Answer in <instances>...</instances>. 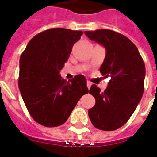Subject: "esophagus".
<instances>
[{"label": "esophagus", "mask_w": 157, "mask_h": 157, "mask_svg": "<svg viewBox=\"0 0 157 157\" xmlns=\"http://www.w3.org/2000/svg\"><path fill=\"white\" fill-rule=\"evenodd\" d=\"M91 82H89V81H87V82H86V86H87V88L88 89H90V86H91Z\"/></svg>", "instance_id": "1"}]
</instances>
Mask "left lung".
Listing matches in <instances>:
<instances>
[{
    "label": "left lung",
    "instance_id": "obj_1",
    "mask_svg": "<svg viewBox=\"0 0 157 157\" xmlns=\"http://www.w3.org/2000/svg\"><path fill=\"white\" fill-rule=\"evenodd\" d=\"M88 38L106 50L100 71L111 77L103 92L96 85L89 93L96 104L88 111L96 128L114 131L125 125L140 102L144 91L146 67L136 46L126 36L111 30L85 31Z\"/></svg>",
    "mask_w": 157,
    "mask_h": 157
}]
</instances>
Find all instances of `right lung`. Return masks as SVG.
I'll return each mask as SVG.
<instances>
[{
    "instance_id": "add662e5",
    "label": "right lung",
    "mask_w": 157,
    "mask_h": 157,
    "mask_svg": "<svg viewBox=\"0 0 157 157\" xmlns=\"http://www.w3.org/2000/svg\"><path fill=\"white\" fill-rule=\"evenodd\" d=\"M82 34L65 28L46 30L35 36L21 56L20 91L31 117L42 126L64 124L89 91L83 75L67 82L59 74Z\"/></svg>"
}]
</instances>
